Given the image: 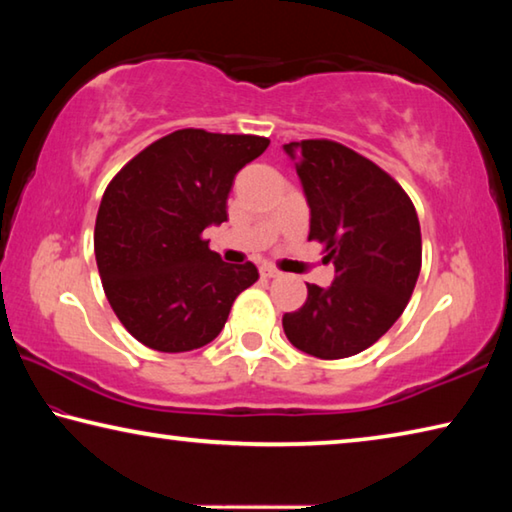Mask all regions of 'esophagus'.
Here are the masks:
<instances>
[{"mask_svg":"<svg viewBox=\"0 0 512 512\" xmlns=\"http://www.w3.org/2000/svg\"><path fill=\"white\" fill-rule=\"evenodd\" d=\"M259 271H262L264 277H277V275H280V271H277V268L271 266V264H264L262 268H259Z\"/></svg>","mask_w":512,"mask_h":512,"instance_id":"obj_1","label":"esophagus"}]
</instances>
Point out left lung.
Instances as JSON below:
<instances>
[{
    "label": "left lung",
    "mask_w": 512,
    "mask_h": 512,
    "mask_svg": "<svg viewBox=\"0 0 512 512\" xmlns=\"http://www.w3.org/2000/svg\"><path fill=\"white\" fill-rule=\"evenodd\" d=\"M296 164L309 205V239L334 264L327 289L307 284V300L284 314L298 350L345 359L379 341L409 302L422 264L420 221L404 189L375 162L329 140L282 146Z\"/></svg>",
    "instance_id": "left-lung-1"
}]
</instances>
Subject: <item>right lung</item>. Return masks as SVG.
<instances>
[{"label":"right lung","mask_w":512,"mask_h":512,"mask_svg":"<svg viewBox=\"0 0 512 512\" xmlns=\"http://www.w3.org/2000/svg\"><path fill=\"white\" fill-rule=\"evenodd\" d=\"M257 135L183 128L146 146L101 198L94 255L110 307L158 352L203 348L228 320L255 264H225L201 235L228 221L237 173L266 151Z\"/></svg>","instance_id":"1"}]
</instances>
